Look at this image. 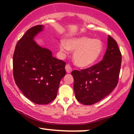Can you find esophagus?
I'll return each instance as SVG.
<instances>
[{
    "label": "esophagus",
    "mask_w": 134,
    "mask_h": 134,
    "mask_svg": "<svg viewBox=\"0 0 134 134\" xmlns=\"http://www.w3.org/2000/svg\"><path fill=\"white\" fill-rule=\"evenodd\" d=\"M65 70H66V72H67V73H70V72H72V68L71 67H70V65H66L65 66Z\"/></svg>",
    "instance_id": "1"
}]
</instances>
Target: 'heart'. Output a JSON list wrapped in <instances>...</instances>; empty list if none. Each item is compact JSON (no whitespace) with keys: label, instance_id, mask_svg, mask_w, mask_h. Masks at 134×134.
<instances>
[{"label":"heart","instance_id":"b5f03b06","mask_svg":"<svg viewBox=\"0 0 134 134\" xmlns=\"http://www.w3.org/2000/svg\"><path fill=\"white\" fill-rule=\"evenodd\" d=\"M59 48L63 54L69 50L74 52V62L77 66L86 68L93 65L99 59L103 50L102 41L98 39L82 36L61 41Z\"/></svg>","mask_w":134,"mask_h":134}]
</instances>
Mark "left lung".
Masks as SVG:
<instances>
[{"instance_id":"1","label":"left lung","mask_w":134,"mask_h":134,"mask_svg":"<svg viewBox=\"0 0 134 134\" xmlns=\"http://www.w3.org/2000/svg\"><path fill=\"white\" fill-rule=\"evenodd\" d=\"M121 63L117 43L108 36L107 52L102 61L90 68L72 72L77 100L91 105L110 94L118 84Z\"/></svg>"}]
</instances>
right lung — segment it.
Here are the masks:
<instances>
[{"instance_id":"1","label":"right lung","mask_w":134,"mask_h":134,"mask_svg":"<svg viewBox=\"0 0 134 134\" xmlns=\"http://www.w3.org/2000/svg\"><path fill=\"white\" fill-rule=\"evenodd\" d=\"M43 25L32 27L18 41L13 55V75L21 91L32 102L47 104L56 98L65 62L52 57L49 49L35 42Z\"/></svg>"}]
</instances>
